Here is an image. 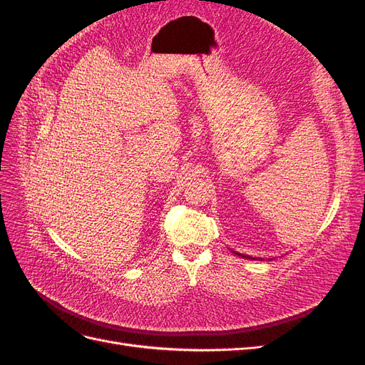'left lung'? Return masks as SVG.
Masks as SVG:
<instances>
[{"mask_svg":"<svg viewBox=\"0 0 365 365\" xmlns=\"http://www.w3.org/2000/svg\"><path fill=\"white\" fill-rule=\"evenodd\" d=\"M236 254H239V252H236ZM239 256H242V257H247V259H252V257H250V256H244V254H239Z\"/></svg>","mask_w":365,"mask_h":365,"instance_id":"obj_1","label":"left lung"}]
</instances>
